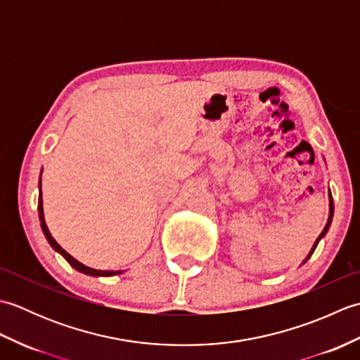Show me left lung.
<instances>
[{
    "label": "left lung",
    "mask_w": 360,
    "mask_h": 360,
    "mask_svg": "<svg viewBox=\"0 0 360 360\" xmlns=\"http://www.w3.org/2000/svg\"><path fill=\"white\" fill-rule=\"evenodd\" d=\"M333 215H334V202H333V196H331V192H330V217H328V223H326V226H325V229L322 231V233L319 235V238L316 240V243H314V246H312V249H311V252L308 254V257H307V259H304V263L308 262V259L311 258V255L314 254V250H316V248H317V244H319V241L323 238L325 236V233L328 232V229H330V226H331V221H333Z\"/></svg>",
    "instance_id": "obj_1"
}]
</instances>
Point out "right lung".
Returning <instances> with one entry per match:
<instances>
[{"label":"right lung","instance_id":"right-lung-1","mask_svg":"<svg viewBox=\"0 0 360 360\" xmlns=\"http://www.w3.org/2000/svg\"><path fill=\"white\" fill-rule=\"evenodd\" d=\"M38 187H40V195H38V217H40V224H41V231L46 236V240L49 241V244L52 246L53 250H57L60 255H62L68 263H70L75 271H79L82 274H86V275H91V277H112V275L116 274H122L124 271H98V269H93V267H88L85 264H82L80 262H77L74 257H71L68 252L60 246V244L53 240V236L51 235L48 226H46L44 223V213H43V198H41V178H40V182H38Z\"/></svg>","mask_w":360,"mask_h":360}]
</instances>
